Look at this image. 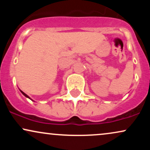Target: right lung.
Returning <instances> with one entry per match:
<instances>
[{"mask_svg": "<svg viewBox=\"0 0 150 150\" xmlns=\"http://www.w3.org/2000/svg\"><path fill=\"white\" fill-rule=\"evenodd\" d=\"M20 92H21L22 93V94H24V95H25L26 97H27V98H30V97H28V96H27V94H25V93H24L23 92H22V91H21V90H20Z\"/></svg>", "mask_w": 150, "mask_h": 150, "instance_id": "obj_1", "label": "right lung"}]
</instances>
